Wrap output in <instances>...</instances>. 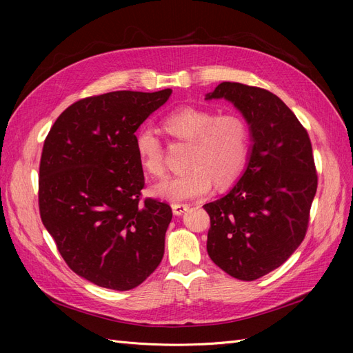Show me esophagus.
Returning <instances> with one entry per match:
<instances>
[{"instance_id":"1","label":"esophagus","mask_w":353,"mask_h":353,"mask_svg":"<svg viewBox=\"0 0 353 353\" xmlns=\"http://www.w3.org/2000/svg\"><path fill=\"white\" fill-rule=\"evenodd\" d=\"M188 208H190L188 205H183V203H174L172 212H174V215L179 216V215H183V213H185L188 210Z\"/></svg>"}]
</instances>
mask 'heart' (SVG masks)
Returning a JSON list of instances; mask_svg holds the SVG:
<instances>
[{
    "label": "heart",
    "instance_id": "obj_1",
    "mask_svg": "<svg viewBox=\"0 0 353 353\" xmlns=\"http://www.w3.org/2000/svg\"><path fill=\"white\" fill-rule=\"evenodd\" d=\"M165 131L176 140L190 143L185 168L156 183L152 196L181 201L210 193L212 183L225 188L241 175L249 156V130L237 114H215L208 109L181 108L163 121ZM135 152L147 174L163 172V145L156 132L143 126L135 134Z\"/></svg>",
    "mask_w": 353,
    "mask_h": 353
}]
</instances>
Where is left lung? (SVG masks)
<instances>
[{"label": "left lung", "mask_w": 353, "mask_h": 353, "mask_svg": "<svg viewBox=\"0 0 353 353\" xmlns=\"http://www.w3.org/2000/svg\"><path fill=\"white\" fill-rule=\"evenodd\" d=\"M234 104L249 125L248 165L228 193L206 203L208 253L222 271L253 281L281 266L305 239L316 193L307 132L275 94L222 82L206 100Z\"/></svg>", "instance_id": "8db88e82"}]
</instances>
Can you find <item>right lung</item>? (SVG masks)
<instances>
[{"instance_id": "right-lung-1", "label": "right lung", "mask_w": 353, "mask_h": 353, "mask_svg": "<svg viewBox=\"0 0 353 353\" xmlns=\"http://www.w3.org/2000/svg\"><path fill=\"white\" fill-rule=\"evenodd\" d=\"M172 90L114 91L73 103L50 130L39 165V212L69 268L95 285L131 290L165 253L172 219L145 199L135 132Z\"/></svg>"}]
</instances>
